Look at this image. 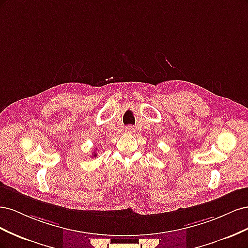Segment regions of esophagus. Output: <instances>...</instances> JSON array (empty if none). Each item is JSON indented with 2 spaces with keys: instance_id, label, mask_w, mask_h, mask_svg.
<instances>
[{
  "instance_id": "1",
  "label": "esophagus",
  "mask_w": 248,
  "mask_h": 248,
  "mask_svg": "<svg viewBox=\"0 0 248 248\" xmlns=\"http://www.w3.org/2000/svg\"><path fill=\"white\" fill-rule=\"evenodd\" d=\"M133 130V127L132 126H127L126 127V131L127 132H131Z\"/></svg>"
}]
</instances>
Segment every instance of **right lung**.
<instances>
[{
  "label": "right lung",
  "instance_id": "1",
  "mask_svg": "<svg viewBox=\"0 0 248 248\" xmlns=\"http://www.w3.org/2000/svg\"><path fill=\"white\" fill-rule=\"evenodd\" d=\"M96 155H97V154H96V153H95V152H94V154H93V156H94V157H96Z\"/></svg>",
  "mask_w": 248,
  "mask_h": 248
}]
</instances>
